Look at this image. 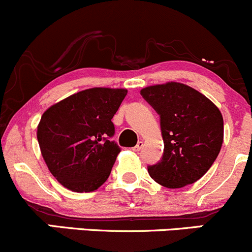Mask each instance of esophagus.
Returning <instances> with one entry per match:
<instances>
[{"instance_id":"esophagus-1","label":"esophagus","mask_w":252,"mask_h":252,"mask_svg":"<svg viewBox=\"0 0 252 252\" xmlns=\"http://www.w3.org/2000/svg\"><path fill=\"white\" fill-rule=\"evenodd\" d=\"M142 146H144V142H142V141H139L138 144H136V146H134V147H133V150H134V151L139 152V151H140V150L142 149Z\"/></svg>"}]
</instances>
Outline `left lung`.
I'll return each instance as SVG.
<instances>
[{"instance_id":"left-lung-1","label":"left lung","mask_w":252,"mask_h":252,"mask_svg":"<svg viewBox=\"0 0 252 252\" xmlns=\"http://www.w3.org/2000/svg\"><path fill=\"white\" fill-rule=\"evenodd\" d=\"M140 94L158 113L164 142L161 161L147 167L149 174L171 189L199 180L223 144V117L217 106L195 89L173 81Z\"/></svg>"}]
</instances>
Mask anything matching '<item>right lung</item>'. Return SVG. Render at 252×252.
Returning a JSON list of instances; mask_svg holds the SVG:
<instances>
[{
  "label": "right lung",
  "instance_id": "right-lung-1",
  "mask_svg": "<svg viewBox=\"0 0 252 252\" xmlns=\"http://www.w3.org/2000/svg\"><path fill=\"white\" fill-rule=\"evenodd\" d=\"M126 89L83 90L51 106L37 126L42 157L53 177L67 189L90 192L110 177L121 147L112 140V118Z\"/></svg>",
  "mask_w": 252,
  "mask_h": 252
}]
</instances>
